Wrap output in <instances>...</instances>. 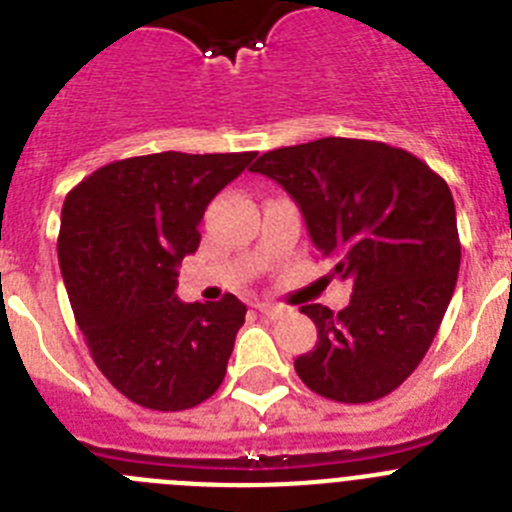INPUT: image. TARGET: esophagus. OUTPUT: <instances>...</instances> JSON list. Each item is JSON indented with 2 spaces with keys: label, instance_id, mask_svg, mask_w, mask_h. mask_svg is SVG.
I'll use <instances>...</instances> for the list:
<instances>
[{
  "label": "esophagus",
  "instance_id": "esophagus-1",
  "mask_svg": "<svg viewBox=\"0 0 512 512\" xmlns=\"http://www.w3.org/2000/svg\"><path fill=\"white\" fill-rule=\"evenodd\" d=\"M256 310L261 312V315H266V318H282L284 312H287V307H282V305H271V302H256Z\"/></svg>",
  "mask_w": 512,
  "mask_h": 512
}]
</instances>
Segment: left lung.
Listing matches in <instances>:
<instances>
[{
    "label": "left lung",
    "mask_w": 512,
    "mask_h": 512,
    "mask_svg": "<svg viewBox=\"0 0 512 512\" xmlns=\"http://www.w3.org/2000/svg\"><path fill=\"white\" fill-rule=\"evenodd\" d=\"M305 217L333 277L354 284L341 312L302 305L318 328L295 369L312 392L372 402L397 390L438 333L461 264L449 184L413 153L377 140L320 138L251 166Z\"/></svg>",
    "instance_id": "obj_1"
}]
</instances>
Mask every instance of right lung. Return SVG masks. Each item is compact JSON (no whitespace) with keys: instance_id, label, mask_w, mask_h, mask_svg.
Listing matches in <instances>:
<instances>
[{"instance_id":"obj_1","label":"right lung","mask_w":512,"mask_h":512,"mask_svg":"<svg viewBox=\"0 0 512 512\" xmlns=\"http://www.w3.org/2000/svg\"><path fill=\"white\" fill-rule=\"evenodd\" d=\"M256 153L164 151L115 161L63 202L58 264L94 364L143 408L174 413L223 384L246 305L182 302L176 277L207 205Z\"/></svg>"}]
</instances>
